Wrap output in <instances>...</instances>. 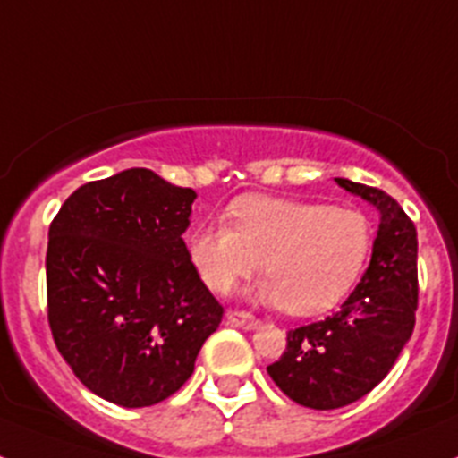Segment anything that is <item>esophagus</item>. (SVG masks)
Instances as JSON below:
<instances>
[{
  "mask_svg": "<svg viewBox=\"0 0 458 458\" xmlns=\"http://www.w3.org/2000/svg\"><path fill=\"white\" fill-rule=\"evenodd\" d=\"M226 323H229V326L242 327V330H254V327L259 326V318H254L248 311H229V314H226Z\"/></svg>",
  "mask_w": 458,
  "mask_h": 458,
  "instance_id": "1",
  "label": "esophagus"
}]
</instances>
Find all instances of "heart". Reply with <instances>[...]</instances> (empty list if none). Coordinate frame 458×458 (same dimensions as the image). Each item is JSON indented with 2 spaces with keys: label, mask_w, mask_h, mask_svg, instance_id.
Returning <instances> with one entry per match:
<instances>
[{
  "label": "heart",
  "mask_w": 458,
  "mask_h": 458,
  "mask_svg": "<svg viewBox=\"0 0 458 458\" xmlns=\"http://www.w3.org/2000/svg\"><path fill=\"white\" fill-rule=\"evenodd\" d=\"M374 226L362 210L318 201L245 197L226 225H199L185 250L199 279L226 295L261 261L254 301L284 307L291 317H317L351 293L369 261Z\"/></svg>",
  "instance_id": "1"
}]
</instances>
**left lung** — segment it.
Masks as SVG:
<instances>
[{"label": "left lung", "mask_w": 458, "mask_h": 458, "mask_svg": "<svg viewBox=\"0 0 458 458\" xmlns=\"http://www.w3.org/2000/svg\"><path fill=\"white\" fill-rule=\"evenodd\" d=\"M380 213L369 268L339 311L286 335L270 378L289 399L314 411L349 406L390 374L408 344L418 310V232L378 188L335 179Z\"/></svg>", "instance_id": "1"}]
</instances>
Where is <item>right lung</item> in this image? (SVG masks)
I'll return each mask as SVG.
<instances>
[{"label":"right lung","instance_id":"1","mask_svg":"<svg viewBox=\"0 0 458 458\" xmlns=\"http://www.w3.org/2000/svg\"><path fill=\"white\" fill-rule=\"evenodd\" d=\"M197 192L132 167L64 201L47 233V321L72 374L144 408L183 386L222 321L183 233Z\"/></svg>","mask_w":458,"mask_h":458}]
</instances>
